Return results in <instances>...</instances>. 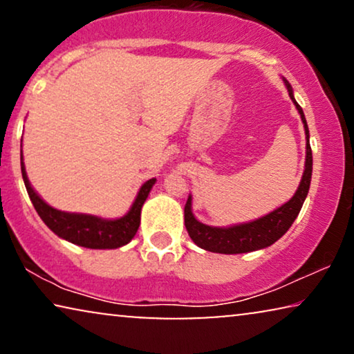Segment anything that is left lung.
I'll list each match as a JSON object with an SVG mask.
<instances>
[{"mask_svg":"<svg viewBox=\"0 0 354 354\" xmlns=\"http://www.w3.org/2000/svg\"><path fill=\"white\" fill-rule=\"evenodd\" d=\"M285 85L288 88L290 98L293 100L295 106H297L299 115L304 124V132H306V167H304V174L297 193H295L292 200L280 206L279 209L270 212V214L261 217L258 221L248 222V224H240L234 227H227V229H221V227H209L201 224L195 219L192 214V196H188L185 203V227L190 239L203 250L212 251V253H222V254H239V253H248V251L261 250L266 246H270L275 243L290 227H292L293 221L301 211V206L306 195L309 192V185H311V174H313V151L311 145H309V130L306 124V118H304L301 106H299L293 98L292 86L287 80Z\"/></svg>","mask_w":354,"mask_h":354,"instance_id":"obj_1","label":"left lung"}]
</instances>
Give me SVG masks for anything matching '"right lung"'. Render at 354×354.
Masks as SVG:
<instances>
[{"label":"right lung","instance_id":"right-lung-1","mask_svg":"<svg viewBox=\"0 0 354 354\" xmlns=\"http://www.w3.org/2000/svg\"><path fill=\"white\" fill-rule=\"evenodd\" d=\"M21 169L22 178L26 183L27 193L30 196V201L35 207L41 221L55 232L57 236L64 239L71 243L85 246L91 250H113L119 246L127 245L133 239L140 227V212L145 200L148 198V193L156 182V178H149L140 188L137 200L130 207V211L124 217L115 221L100 219L95 216L86 214H71V212L57 211L55 207L48 206L40 196L33 192V188L28 183L26 167H24L21 156Z\"/></svg>","mask_w":354,"mask_h":354}]
</instances>
